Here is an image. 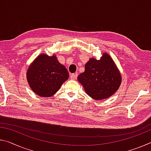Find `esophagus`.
<instances>
[{
  "mask_svg": "<svg viewBox=\"0 0 151 151\" xmlns=\"http://www.w3.org/2000/svg\"><path fill=\"white\" fill-rule=\"evenodd\" d=\"M77 77V74L76 73H73V74H71L70 75V78L73 80H75Z\"/></svg>",
  "mask_w": 151,
  "mask_h": 151,
  "instance_id": "1",
  "label": "esophagus"
}]
</instances>
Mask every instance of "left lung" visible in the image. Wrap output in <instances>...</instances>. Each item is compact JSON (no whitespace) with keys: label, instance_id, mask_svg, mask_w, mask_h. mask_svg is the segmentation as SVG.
<instances>
[{"label":"left lung","instance_id":"left-lung-1","mask_svg":"<svg viewBox=\"0 0 151 151\" xmlns=\"http://www.w3.org/2000/svg\"><path fill=\"white\" fill-rule=\"evenodd\" d=\"M87 94L95 100H103L113 95L122 82V76L109 55L103 54L100 60L91 58L84 73L78 76Z\"/></svg>","mask_w":151,"mask_h":151}]
</instances>
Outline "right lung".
I'll return each instance as SVG.
<instances>
[{
	"label": "right lung",
	"mask_w": 151,
	"mask_h": 151,
	"mask_svg": "<svg viewBox=\"0 0 151 151\" xmlns=\"http://www.w3.org/2000/svg\"><path fill=\"white\" fill-rule=\"evenodd\" d=\"M68 77L66 67L59 63L54 54L39 55L27 71L29 87L37 95L44 97L54 95Z\"/></svg>",
	"instance_id": "add662e5"
}]
</instances>
